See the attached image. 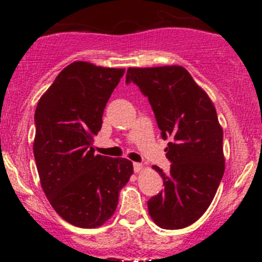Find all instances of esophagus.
<instances>
[{
  "label": "esophagus",
  "mask_w": 262,
  "mask_h": 262,
  "mask_svg": "<svg viewBox=\"0 0 262 262\" xmlns=\"http://www.w3.org/2000/svg\"><path fill=\"white\" fill-rule=\"evenodd\" d=\"M143 169H144L143 164H140V162H134V171H135V172L139 173V172H141V171H143Z\"/></svg>",
  "instance_id": "1"
}]
</instances>
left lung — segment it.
<instances>
[{
	"instance_id": "8db88e82",
	"label": "left lung",
	"mask_w": 262,
	"mask_h": 262,
	"mask_svg": "<svg viewBox=\"0 0 262 262\" xmlns=\"http://www.w3.org/2000/svg\"><path fill=\"white\" fill-rule=\"evenodd\" d=\"M130 81L148 96L162 138H171L170 173L152 166L165 189L148 202L149 214L164 229H182L204 214L225 170L223 128L207 92L180 65L129 68Z\"/></svg>"
}]
</instances>
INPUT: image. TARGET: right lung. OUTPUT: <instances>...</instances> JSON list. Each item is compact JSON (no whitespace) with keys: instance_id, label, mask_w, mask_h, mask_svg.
Returning <instances> with one entry per match:
<instances>
[{"instance_id":"1","label":"right lung","mask_w":262,"mask_h":262,"mask_svg":"<svg viewBox=\"0 0 262 262\" xmlns=\"http://www.w3.org/2000/svg\"><path fill=\"white\" fill-rule=\"evenodd\" d=\"M123 74L124 69L71 62L38 101L33 152L39 180L55 212L75 227L106 223L133 175L130 160L95 155L92 148Z\"/></svg>"}]
</instances>
